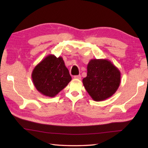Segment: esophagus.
Here are the masks:
<instances>
[{"mask_svg":"<svg viewBox=\"0 0 148 148\" xmlns=\"http://www.w3.org/2000/svg\"><path fill=\"white\" fill-rule=\"evenodd\" d=\"M74 79H81V75H77V76H74Z\"/></svg>","mask_w":148,"mask_h":148,"instance_id":"34e87169","label":"esophagus"}]
</instances>
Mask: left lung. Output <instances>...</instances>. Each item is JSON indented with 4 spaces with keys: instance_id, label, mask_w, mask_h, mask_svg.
I'll use <instances>...</instances> for the list:
<instances>
[{
    "instance_id": "left-lung-1",
    "label": "left lung",
    "mask_w": 148,
    "mask_h": 148,
    "mask_svg": "<svg viewBox=\"0 0 148 148\" xmlns=\"http://www.w3.org/2000/svg\"><path fill=\"white\" fill-rule=\"evenodd\" d=\"M121 82L119 69L108 59H92L87 65V76L83 83L95 101H102L117 91Z\"/></svg>"
}]
</instances>
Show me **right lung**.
Wrapping results in <instances>:
<instances>
[{
    "mask_svg": "<svg viewBox=\"0 0 148 148\" xmlns=\"http://www.w3.org/2000/svg\"><path fill=\"white\" fill-rule=\"evenodd\" d=\"M34 86L43 95L54 97L72 80L62 57L49 55L40 61L32 73Z\"/></svg>",
    "mask_w": 148,
    "mask_h": 148,
    "instance_id": "add662e5",
    "label": "right lung"
}]
</instances>
